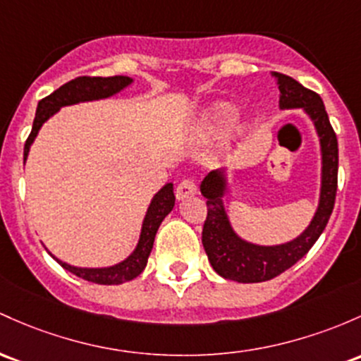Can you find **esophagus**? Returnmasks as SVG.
I'll return each mask as SVG.
<instances>
[{
    "label": "esophagus",
    "mask_w": 361,
    "mask_h": 361,
    "mask_svg": "<svg viewBox=\"0 0 361 361\" xmlns=\"http://www.w3.org/2000/svg\"><path fill=\"white\" fill-rule=\"evenodd\" d=\"M195 193H197V185L193 183L192 180H183L176 187V199L178 200H185V199H188V197H193Z\"/></svg>",
    "instance_id": "1"
}]
</instances>
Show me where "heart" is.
I'll use <instances>...</instances> for the list:
<instances>
[{
	"label": "heart",
	"instance_id": "b5f03b06",
	"mask_svg": "<svg viewBox=\"0 0 361 361\" xmlns=\"http://www.w3.org/2000/svg\"><path fill=\"white\" fill-rule=\"evenodd\" d=\"M235 113H236V108L231 104V102L228 101L214 102V104L209 106L207 111H205L204 116H202L200 133L207 138L217 137L226 128V125H228L229 121H233ZM245 128H247V123L245 121L236 120L235 125H233V130H235V133H238V135L240 133H243Z\"/></svg>",
	"mask_w": 361,
	"mask_h": 361
}]
</instances>
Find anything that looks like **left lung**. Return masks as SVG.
I'll return each mask as SVG.
<instances>
[{"instance_id":"left-lung-1","label":"left lung","mask_w":361,"mask_h":361,"mask_svg":"<svg viewBox=\"0 0 361 361\" xmlns=\"http://www.w3.org/2000/svg\"><path fill=\"white\" fill-rule=\"evenodd\" d=\"M279 89L281 109H303L315 126L322 156L320 195L310 224L296 238L281 245H257L243 240L233 229L224 207L228 174L216 169L204 178L202 195L207 199V219L202 229V243L212 269L221 277L236 283H262L279 276L298 262L326 229L334 209L338 190V138L329 121L326 106L319 94L305 89L295 78L272 71Z\"/></svg>"}]
</instances>
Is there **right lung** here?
Wrapping results in <instances>:
<instances>
[{"label":"right lung","instance_id":"right-lung-1","mask_svg":"<svg viewBox=\"0 0 361 361\" xmlns=\"http://www.w3.org/2000/svg\"><path fill=\"white\" fill-rule=\"evenodd\" d=\"M133 84V78L123 77V75H116V77H78L75 80H70L68 84L61 85L59 89L54 90L53 94L39 101L37 111H35L32 132H30L29 138L23 147V162L27 161L29 156L30 145L34 144L35 137H37L39 130L44 123L49 120L53 114H56L59 109L65 106L78 104V102H89V101H99V99H108L114 94L121 92L128 85ZM174 207V193H173V183H166L156 195L150 200L147 212H145L144 221H142L140 236H138V243L135 250L130 253L125 260L121 262L109 265V267H75L58 257H54L49 252L56 262L61 265L63 269L70 271L71 274L82 277V279L90 281L96 284H123L126 281H132L140 274L147 265L149 255L152 252L154 238L159 229L166 216L173 211Z\"/></svg>","mask_w":361,"mask_h":361}]
</instances>
